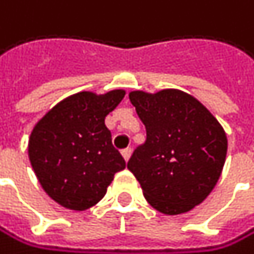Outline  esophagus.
<instances>
[{
    "label": "esophagus",
    "mask_w": 254,
    "mask_h": 254,
    "mask_svg": "<svg viewBox=\"0 0 254 254\" xmlns=\"http://www.w3.org/2000/svg\"><path fill=\"white\" fill-rule=\"evenodd\" d=\"M131 154H132V149H131V148H126V149H123V151H122V155H123V158H125L126 161L129 160Z\"/></svg>",
    "instance_id": "esophagus-1"
}]
</instances>
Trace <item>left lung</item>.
Returning <instances> with one entry per match:
<instances>
[{
  "mask_svg": "<svg viewBox=\"0 0 254 254\" xmlns=\"http://www.w3.org/2000/svg\"><path fill=\"white\" fill-rule=\"evenodd\" d=\"M129 100L146 128V141L132 152L128 169L154 209L166 215L189 212L219 180L226 132L206 106L183 91H132Z\"/></svg>",
  "mask_w": 254,
  "mask_h": 254,
  "instance_id": "1",
  "label": "left lung"
}]
</instances>
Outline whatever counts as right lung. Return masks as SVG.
Returning a JSON list of instances; mask_svg holds the SVG:
<instances>
[{
    "instance_id": "right-lung-1",
    "label": "right lung",
    "mask_w": 254,
    "mask_h": 254,
    "mask_svg": "<svg viewBox=\"0 0 254 254\" xmlns=\"http://www.w3.org/2000/svg\"><path fill=\"white\" fill-rule=\"evenodd\" d=\"M123 97L122 90L103 96L77 93L58 103L33 128L28 140L32 168L42 189L61 206L90 209L126 168L105 126V117Z\"/></svg>"
}]
</instances>
